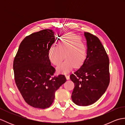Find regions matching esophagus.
<instances>
[{
	"instance_id": "1",
	"label": "esophagus",
	"mask_w": 125,
	"mask_h": 125,
	"mask_svg": "<svg viewBox=\"0 0 125 125\" xmlns=\"http://www.w3.org/2000/svg\"><path fill=\"white\" fill-rule=\"evenodd\" d=\"M65 77L67 78V79H68V80H69V79H70V76L69 75H68V74H65Z\"/></svg>"
}]
</instances>
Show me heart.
Wrapping results in <instances>:
<instances>
[{"label": "heart", "mask_w": 125, "mask_h": 125, "mask_svg": "<svg viewBox=\"0 0 125 125\" xmlns=\"http://www.w3.org/2000/svg\"><path fill=\"white\" fill-rule=\"evenodd\" d=\"M86 44L81 37L69 33L65 34L56 47L50 48L48 56L53 64L58 65L64 58V54L66 60L60 64L57 70L66 73L72 69L73 66L77 68L83 64L86 58Z\"/></svg>", "instance_id": "obj_1"}]
</instances>
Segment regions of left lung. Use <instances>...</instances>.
Returning <instances> with one entry per match:
<instances>
[{
  "label": "left lung",
  "instance_id": "8db88e82",
  "mask_svg": "<svg viewBox=\"0 0 125 125\" xmlns=\"http://www.w3.org/2000/svg\"><path fill=\"white\" fill-rule=\"evenodd\" d=\"M87 41V55L83 65L71 74L75 87L71 98L78 106L96 102L105 92L110 83L109 58L97 37L84 32Z\"/></svg>",
  "mask_w": 125,
  "mask_h": 125
}]
</instances>
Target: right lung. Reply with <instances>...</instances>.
I'll return each mask as SVG.
<instances>
[{"label":"right lung","instance_id":"obj_1","mask_svg":"<svg viewBox=\"0 0 125 125\" xmlns=\"http://www.w3.org/2000/svg\"><path fill=\"white\" fill-rule=\"evenodd\" d=\"M49 29L26 36L13 61L14 80L25 102L31 106L44 109L52 105L56 91L66 82L64 75L55 76V69L48 56L55 42Z\"/></svg>","mask_w":125,"mask_h":125}]
</instances>
